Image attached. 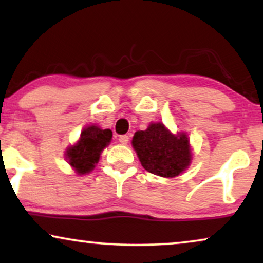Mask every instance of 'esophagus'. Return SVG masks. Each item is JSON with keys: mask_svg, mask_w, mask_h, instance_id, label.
I'll return each mask as SVG.
<instances>
[{"mask_svg": "<svg viewBox=\"0 0 263 263\" xmlns=\"http://www.w3.org/2000/svg\"><path fill=\"white\" fill-rule=\"evenodd\" d=\"M118 140H120V142L123 143V145H127L128 141H129V136L128 135H121L120 138H118Z\"/></svg>", "mask_w": 263, "mask_h": 263, "instance_id": "34e87169", "label": "esophagus"}]
</instances>
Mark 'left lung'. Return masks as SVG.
Listing matches in <instances>:
<instances>
[{"label":"left lung","instance_id":"left-lung-1","mask_svg":"<svg viewBox=\"0 0 263 263\" xmlns=\"http://www.w3.org/2000/svg\"><path fill=\"white\" fill-rule=\"evenodd\" d=\"M133 147L142 166L161 177H176L192 160L186 135L171 134L163 123H152L146 130L136 132Z\"/></svg>","mask_w":263,"mask_h":263}]
</instances>
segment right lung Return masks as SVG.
<instances>
[{"instance_id":"1","label":"right lung","mask_w":263,"mask_h":263,"mask_svg":"<svg viewBox=\"0 0 263 263\" xmlns=\"http://www.w3.org/2000/svg\"><path fill=\"white\" fill-rule=\"evenodd\" d=\"M111 138L112 132L110 129H100L97 125L85 128L77 145L69 147L67 151L69 164L79 174L93 170L98 163L100 153L109 145Z\"/></svg>"}]
</instances>
